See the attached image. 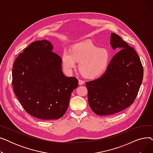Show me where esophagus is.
<instances>
[{
    "mask_svg": "<svg viewBox=\"0 0 153 153\" xmlns=\"http://www.w3.org/2000/svg\"><path fill=\"white\" fill-rule=\"evenodd\" d=\"M78 82H79V85H82V84H84V81H82V80H81V79H79Z\"/></svg>",
    "mask_w": 153,
    "mask_h": 153,
    "instance_id": "1",
    "label": "esophagus"
}]
</instances>
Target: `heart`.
Masks as SVG:
<instances>
[{"label":"heart","mask_w":153,"mask_h":153,"mask_svg":"<svg viewBox=\"0 0 153 153\" xmlns=\"http://www.w3.org/2000/svg\"><path fill=\"white\" fill-rule=\"evenodd\" d=\"M110 60V55L106 49L100 48L90 42L75 44L70 51H64L61 58L63 68L67 72L75 68L76 61H80L79 71L87 78H95L104 73Z\"/></svg>","instance_id":"b5f03b06"}]
</instances>
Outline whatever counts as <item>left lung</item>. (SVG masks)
<instances>
[{"label": "left lung", "instance_id": "obj_1", "mask_svg": "<svg viewBox=\"0 0 153 153\" xmlns=\"http://www.w3.org/2000/svg\"><path fill=\"white\" fill-rule=\"evenodd\" d=\"M110 45L120 51L105 73L85 83L89 106L98 115H113L132 105L143 78L142 64L134 48L114 33L111 34Z\"/></svg>", "mask_w": 153, "mask_h": 153}]
</instances>
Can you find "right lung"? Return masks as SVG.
Instances as JSON below:
<instances>
[{
    "mask_svg": "<svg viewBox=\"0 0 153 153\" xmlns=\"http://www.w3.org/2000/svg\"><path fill=\"white\" fill-rule=\"evenodd\" d=\"M53 49L46 39L31 43L16 58L12 69L15 94L28 114L41 120L61 118L78 86L75 77L64 76L61 59Z\"/></svg>",
    "mask_w": 153,
    "mask_h": 153,
    "instance_id": "1",
    "label": "right lung"
}]
</instances>
